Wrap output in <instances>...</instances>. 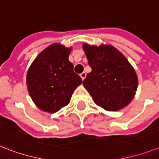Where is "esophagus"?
Here are the masks:
<instances>
[{"label":"esophagus","mask_w":159,"mask_h":159,"mask_svg":"<svg viewBox=\"0 0 159 159\" xmlns=\"http://www.w3.org/2000/svg\"><path fill=\"white\" fill-rule=\"evenodd\" d=\"M80 77H81V78H82V81H83V80L85 79V78H86V73H81V74H80Z\"/></svg>","instance_id":"34e87169"}]
</instances>
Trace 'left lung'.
<instances>
[{
    "instance_id": "1",
    "label": "left lung",
    "mask_w": 159,
    "mask_h": 159,
    "mask_svg": "<svg viewBox=\"0 0 159 159\" xmlns=\"http://www.w3.org/2000/svg\"><path fill=\"white\" fill-rule=\"evenodd\" d=\"M91 73L83 81L84 87L98 106L107 111L123 109L137 90L138 77L124 55L110 45L91 46L84 43Z\"/></svg>"
}]
</instances>
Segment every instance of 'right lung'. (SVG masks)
Returning a JSON list of instances; mask_svg holds the SVG:
<instances>
[{"mask_svg":"<svg viewBox=\"0 0 159 159\" xmlns=\"http://www.w3.org/2000/svg\"><path fill=\"white\" fill-rule=\"evenodd\" d=\"M72 48L51 44L35 59L27 73V86L41 110L56 113L69 104L73 91L82 82L68 60Z\"/></svg>","mask_w":159,"mask_h":159,"instance_id":"1","label":"right lung"}]
</instances>
